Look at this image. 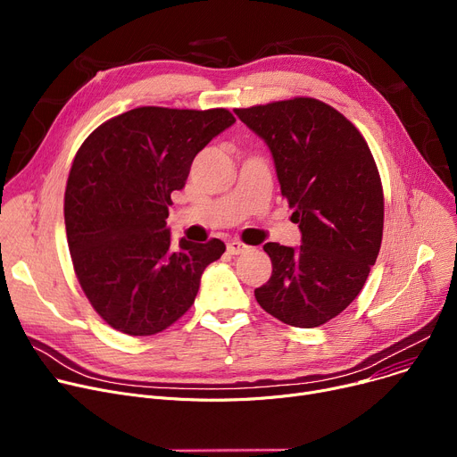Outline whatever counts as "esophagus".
I'll list each match as a JSON object with an SVG mask.
<instances>
[{
	"mask_svg": "<svg viewBox=\"0 0 457 457\" xmlns=\"http://www.w3.org/2000/svg\"><path fill=\"white\" fill-rule=\"evenodd\" d=\"M245 251H249V245H245L244 241H239V239H232L227 244V253L228 254H244Z\"/></svg>",
	"mask_w": 457,
	"mask_h": 457,
	"instance_id": "esophagus-1",
	"label": "esophagus"
}]
</instances>
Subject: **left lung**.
<instances>
[{"label": "left lung", "mask_w": 457, "mask_h": 457, "mask_svg": "<svg viewBox=\"0 0 457 457\" xmlns=\"http://www.w3.org/2000/svg\"><path fill=\"white\" fill-rule=\"evenodd\" d=\"M270 147L303 245L265 244L271 278L258 304L297 328L328 323L361 291L382 245L384 190L360 130L330 104L293 97L236 109Z\"/></svg>", "instance_id": "1"}]
</instances>
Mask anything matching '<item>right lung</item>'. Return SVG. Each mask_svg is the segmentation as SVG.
Wrapping results in <instances>:
<instances>
[{"label":"right lung","instance_id":"right-lung-1","mask_svg":"<svg viewBox=\"0 0 457 457\" xmlns=\"http://www.w3.org/2000/svg\"><path fill=\"white\" fill-rule=\"evenodd\" d=\"M227 109L140 106L99 125L79 147L64 194L77 280L106 325L153 336L192 308L225 244L173 245L166 225L195 154L228 129Z\"/></svg>","mask_w":457,"mask_h":457}]
</instances>
